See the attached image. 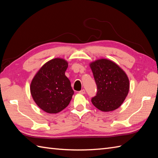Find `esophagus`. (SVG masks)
<instances>
[{
	"label": "esophagus",
	"instance_id": "obj_1",
	"mask_svg": "<svg viewBox=\"0 0 158 158\" xmlns=\"http://www.w3.org/2000/svg\"><path fill=\"white\" fill-rule=\"evenodd\" d=\"M79 94H85V89H81L79 91Z\"/></svg>",
	"mask_w": 158,
	"mask_h": 158
}]
</instances>
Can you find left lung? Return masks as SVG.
I'll return each mask as SVG.
<instances>
[{
	"label": "left lung",
	"mask_w": 158,
	"mask_h": 158,
	"mask_svg": "<svg viewBox=\"0 0 158 158\" xmlns=\"http://www.w3.org/2000/svg\"><path fill=\"white\" fill-rule=\"evenodd\" d=\"M89 66L97 85L96 96L91 98L94 106L103 112L119 108L129 91L126 73L115 62L104 58L92 62Z\"/></svg>",
	"instance_id": "8db88e82"
}]
</instances>
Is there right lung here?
<instances>
[{"label":"right lung","instance_id":"right-lung-1","mask_svg":"<svg viewBox=\"0 0 158 158\" xmlns=\"http://www.w3.org/2000/svg\"><path fill=\"white\" fill-rule=\"evenodd\" d=\"M68 62L54 58L40 68L30 85L31 96L35 104L47 113L56 114L70 103L74 91L65 75Z\"/></svg>","mask_w":158,"mask_h":158}]
</instances>
